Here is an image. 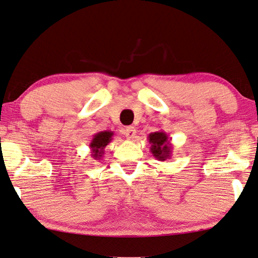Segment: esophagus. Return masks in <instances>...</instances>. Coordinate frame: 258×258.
Instances as JSON below:
<instances>
[{
  "label": "esophagus",
  "mask_w": 258,
  "mask_h": 258,
  "mask_svg": "<svg viewBox=\"0 0 258 258\" xmlns=\"http://www.w3.org/2000/svg\"><path fill=\"white\" fill-rule=\"evenodd\" d=\"M124 135L128 139H134L136 137V129H135L134 126H128V128H125L124 130Z\"/></svg>",
  "instance_id": "34e87169"
}]
</instances>
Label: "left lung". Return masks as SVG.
<instances>
[{
  "label": "left lung",
  "mask_w": 258,
  "mask_h": 258,
  "mask_svg": "<svg viewBox=\"0 0 258 258\" xmlns=\"http://www.w3.org/2000/svg\"><path fill=\"white\" fill-rule=\"evenodd\" d=\"M171 138L168 137V135L160 130V132L151 133L149 135V142L151 144V152L154 158H157L159 161H166L167 159L171 157Z\"/></svg>",
  "instance_id": "left-lung-1"
}]
</instances>
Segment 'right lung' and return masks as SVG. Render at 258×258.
I'll list each match as a JSON object with an SVG mask.
<instances>
[{"label": "right lung", "instance_id": "right-lung-1", "mask_svg": "<svg viewBox=\"0 0 258 258\" xmlns=\"http://www.w3.org/2000/svg\"><path fill=\"white\" fill-rule=\"evenodd\" d=\"M113 132H107V130H105V132H99L97 133L96 135H94V137H92V141L90 142V150H91V157L94 158L95 160H100L101 157L104 155V150L106 145H108L109 143L112 142L113 139Z\"/></svg>", "mask_w": 258, "mask_h": 258}]
</instances>
